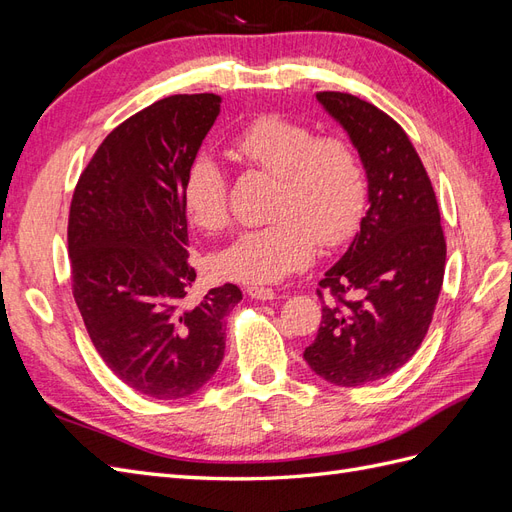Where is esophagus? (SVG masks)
Returning <instances> with one entry per match:
<instances>
[{
    "instance_id": "34e87169",
    "label": "esophagus",
    "mask_w": 512,
    "mask_h": 512,
    "mask_svg": "<svg viewBox=\"0 0 512 512\" xmlns=\"http://www.w3.org/2000/svg\"><path fill=\"white\" fill-rule=\"evenodd\" d=\"M247 294L258 301H271L275 297V292L271 288H262V286H250L247 288Z\"/></svg>"
}]
</instances>
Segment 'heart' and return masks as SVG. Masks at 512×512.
I'll list each match as a JSON object with an SVG mask.
<instances>
[{
  "label": "heart",
  "mask_w": 512,
  "mask_h": 512,
  "mask_svg": "<svg viewBox=\"0 0 512 512\" xmlns=\"http://www.w3.org/2000/svg\"><path fill=\"white\" fill-rule=\"evenodd\" d=\"M239 156L265 173L280 177L273 222L243 230L213 256V269L226 280L275 284L305 269L316 243H346L367 207V177L354 145L342 136H320L301 121L262 115L237 134ZM183 209L192 224L220 230L228 222L226 175L209 153L188 166L181 185Z\"/></svg>",
  "instance_id": "1"
}]
</instances>
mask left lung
<instances>
[{"mask_svg": "<svg viewBox=\"0 0 512 512\" xmlns=\"http://www.w3.org/2000/svg\"><path fill=\"white\" fill-rule=\"evenodd\" d=\"M316 100L359 151L369 207L320 280L335 303L322 305L303 359L331 384L361 386L391 376L421 346L442 290L446 241L431 181L399 123L350 94L320 91Z\"/></svg>", "mask_w": 512, "mask_h": 512, "instance_id": "1", "label": "left lung"}]
</instances>
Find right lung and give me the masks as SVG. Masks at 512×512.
Returning a JSON list of instances; mask_svg holds the SVG:
<instances>
[{"label": "right lung", "instance_id": "1", "mask_svg": "<svg viewBox=\"0 0 512 512\" xmlns=\"http://www.w3.org/2000/svg\"><path fill=\"white\" fill-rule=\"evenodd\" d=\"M215 94L170 96L104 138L70 205L74 301L98 354L130 389L153 399L196 393L218 371L235 284L188 303L181 185L220 115Z\"/></svg>", "mask_w": 512, "mask_h": 512}]
</instances>
